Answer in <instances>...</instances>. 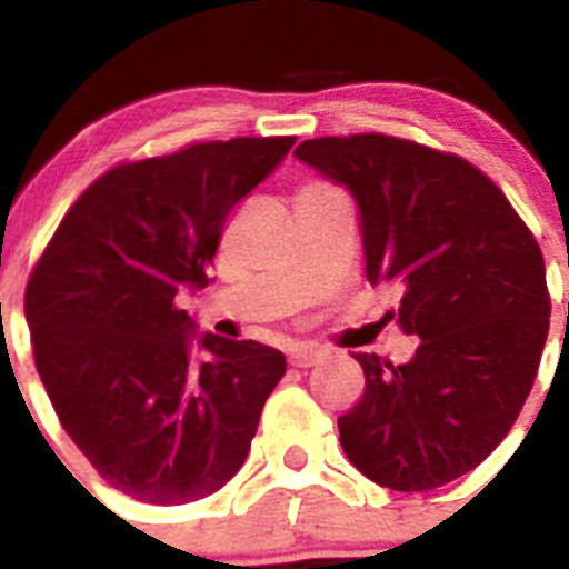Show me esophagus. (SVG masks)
<instances>
[{"instance_id": "obj_1", "label": "esophagus", "mask_w": 569, "mask_h": 569, "mask_svg": "<svg viewBox=\"0 0 569 569\" xmlns=\"http://www.w3.org/2000/svg\"><path fill=\"white\" fill-rule=\"evenodd\" d=\"M325 359H328V350H321V347H296V350H290L288 356L290 365L301 367V370H305V367L319 365V361Z\"/></svg>"}]
</instances>
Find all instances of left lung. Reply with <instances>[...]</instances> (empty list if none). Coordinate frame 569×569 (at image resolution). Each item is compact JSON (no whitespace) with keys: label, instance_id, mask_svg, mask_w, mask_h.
Listing matches in <instances>:
<instances>
[{"label":"left lung","instance_id":"8db88e82","mask_svg":"<svg viewBox=\"0 0 569 569\" xmlns=\"http://www.w3.org/2000/svg\"><path fill=\"white\" fill-rule=\"evenodd\" d=\"M359 210L367 281L396 284L405 365L356 353L365 396L339 419L347 459L390 490H433L501 445L550 328L541 250L496 184L459 156L393 136H325L293 150Z\"/></svg>","mask_w":569,"mask_h":569}]
</instances>
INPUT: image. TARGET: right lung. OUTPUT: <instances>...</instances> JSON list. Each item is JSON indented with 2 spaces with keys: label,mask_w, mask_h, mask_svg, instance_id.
Returning a JSON list of instances; mask_svg holds the SVG:
<instances>
[{
  "label": "right lung",
  "mask_w": 569,
  "mask_h": 569,
  "mask_svg": "<svg viewBox=\"0 0 569 569\" xmlns=\"http://www.w3.org/2000/svg\"><path fill=\"white\" fill-rule=\"evenodd\" d=\"M293 142H199L119 164L79 196L30 273L24 319L50 405L133 499L184 505L228 485L288 370L259 341L196 336L176 293L213 281L230 210Z\"/></svg>",
  "instance_id": "add662e5"
}]
</instances>
